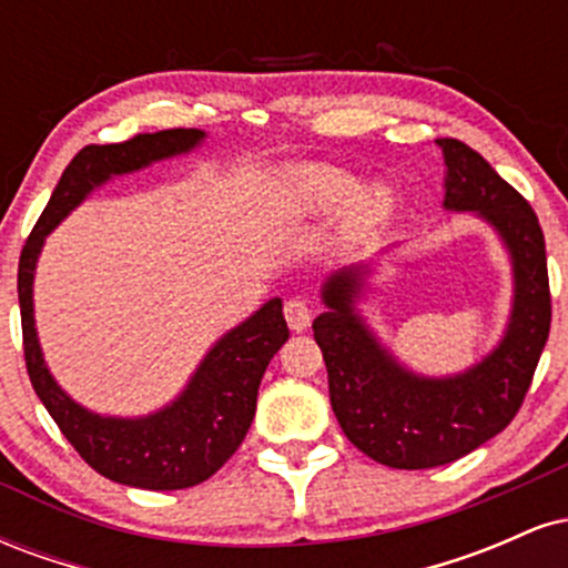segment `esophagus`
I'll list each match as a JSON object with an SVG mask.
<instances>
[{
	"mask_svg": "<svg viewBox=\"0 0 568 568\" xmlns=\"http://www.w3.org/2000/svg\"><path fill=\"white\" fill-rule=\"evenodd\" d=\"M285 321H288V325L293 331H306V325L312 323V306L306 298L302 296H293L285 302Z\"/></svg>",
	"mask_w": 568,
	"mask_h": 568,
	"instance_id": "obj_1",
	"label": "esophagus"
}]
</instances>
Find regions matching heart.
<instances>
[{
	"mask_svg": "<svg viewBox=\"0 0 568 568\" xmlns=\"http://www.w3.org/2000/svg\"><path fill=\"white\" fill-rule=\"evenodd\" d=\"M355 192V175L328 165H302L280 184L283 205L293 216H325L349 201L344 213V234L366 237L393 213V194L384 186H368L361 194Z\"/></svg>",
	"mask_w": 568,
	"mask_h": 568,
	"instance_id": "1",
	"label": "heart"
}]
</instances>
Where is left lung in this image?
I'll use <instances>...</instances> for the list:
<instances>
[{
  "mask_svg": "<svg viewBox=\"0 0 568 568\" xmlns=\"http://www.w3.org/2000/svg\"><path fill=\"white\" fill-rule=\"evenodd\" d=\"M446 158L448 211L480 213L505 240L515 272V304L499 347L467 374L425 379L395 363L355 315L363 272L325 283L312 331L328 368L331 406L352 446L397 470L448 465L499 435L524 406L550 334V280L537 213L480 158L456 139H438Z\"/></svg>",
  "mask_w": 568,
  "mask_h": 568,
  "instance_id": "1",
  "label": "left lung"
}]
</instances>
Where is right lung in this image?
Segmentation results:
<instances>
[{"label": "right lung", "instance_id": "right-lung-1", "mask_svg": "<svg viewBox=\"0 0 568 568\" xmlns=\"http://www.w3.org/2000/svg\"><path fill=\"white\" fill-rule=\"evenodd\" d=\"M202 139L205 133L197 128H173L139 133L122 143H90L80 149L58 181L18 262L23 357L34 393L55 419L63 438L95 473L114 484L149 491L197 486L237 452L256 414L264 371L272 355L288 342L283 302L272 298L256 315L221 338L171 406L143 419H114L77 406L50 376L37 342L31 283L44 237L88 197L90 189L103 184L109 175L139 171L154 160L184 154Z\"/></svg>", "mask_w": 568, "mask_h": 568}]
</instances>
